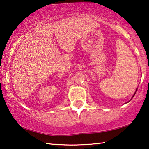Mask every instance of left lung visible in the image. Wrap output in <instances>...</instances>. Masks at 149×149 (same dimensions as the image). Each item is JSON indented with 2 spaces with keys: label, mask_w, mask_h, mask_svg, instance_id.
<instances>
[{
  "label": "left lung",
  "mask_w": 149,
  "mask_h": 149,
  "mask_svg": "<svg viewBox=\"0 0 149 149\" xmlns=\"http://www.w3.org/2000/svg\"><path fill=\"white\" fill-rule=\"evenodd\" d=\"M137 89H138V88H137ZM137 89H136V92H135V93H134V95L132 96V98L134 97V95H135V94H136V91H137Z\"/></svg>",
  "instance_id": "8db88e82"
}]
</instances>
